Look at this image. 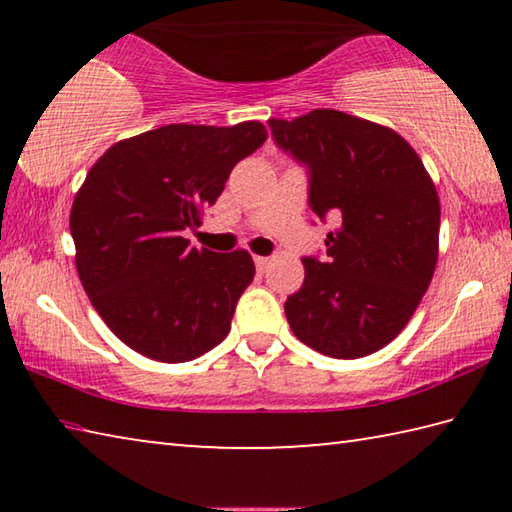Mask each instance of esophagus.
I'll list each match as a JSON object with an SVG mask.
<instances>
[{
	"instance_id": "esophagus-1",
	"label": "esophagus",
	"mask_w": 512,
	"mask_h": 512,
	"mask_svg": "<svg viewBox=\"0 0 512 512\" xmlns=\"http://www.w3.org/2000/svg\"><path fill=\"white\" fill-rule=\"evenodd\" d=\"M255 266H257V271H264V268L268 266V257H255Z\"/></svg>"
}]
</instances>
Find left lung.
Listing matches in <instances>:
<instances>
[{
	"instance_id": "left-lung-1",
	"label": "left lung",
	"mask_w": 512,
	"mask_h": 512,
	"mask_svg": "<svg viewBox=\"0 0 512 512\" xmlns=\"http://www.w3.org/2000/svg\"><path fill=\"white\" fill-rule=\"evenodd\" d=\"M273 140L309 173V207L339 228L327 253L302 257L305 282L284 302L291 332L311 350L359 359L409 323L438 262L440 203L404 137L339 110L268 119Z\"/></svg>"
}]
</instances>
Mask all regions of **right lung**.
Masks as SVG:
<instances>
[{"label": "right lung", "mask_w": 512, "mask_h": 512, "mask_svg": "<svg viewBox=\"0 0 512 512\" xmlns=\"http://www.w3.org/2000/svg\"><path fill=\"white\" fill-rule=\"evenodd\" d=\"M264 142L259 121L169 124L117 142L94 162L69 214L76 271L131 350L183 363L228 336L255 277L253 257L198 250L183 230L201 225L235 164Z\"/></svg>", "instance_id": "right-lung-1"}]
</instances>
